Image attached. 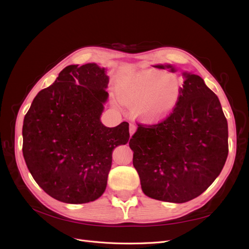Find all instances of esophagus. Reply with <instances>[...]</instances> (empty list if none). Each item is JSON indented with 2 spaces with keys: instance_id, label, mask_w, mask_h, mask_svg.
<instances>
[{
  "instance_id": "esophagus-1",
  "label": "esophagus",
  "mask_w": 249,
  "mask_h": 249,
  "mask_svg": "<svg viewBox=\"0 0 249 249\" xmlns=\"http://www.w3.org/2000/svg\"><path fill=\"white\" fill-rule=\"evenodd\" d=\"M136 130H137V127H136V125L135 124H130V136L132 137L134 134H135V132H136Z\"/></svg>"
}]
</instances>
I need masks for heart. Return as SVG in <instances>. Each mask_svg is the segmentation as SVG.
<instances>
[{"label": "heart", "mask_w": 249, "mask_h": 249, "mask_svg": "<svg viewBox=\"0 0 249 249\" xmlns=\"http://www.w3.org/2000/svg\"><path fill=\"white\" fill-rule=\"evenodd\" d=\"M114 95L119 104L134 110L141 122L158 123L177 107L181 97V82L172 74L142 70L119 80Z\"/></svg>", "instance_id": "heart-1"}]
</instances>
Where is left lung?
I'll use <instances>...</instances> for the list:
<instances>
[{"label":"left lung","instance_id":"left-lung-1","mask_svg":"<svg viewBox=\"0 0 249 249\" xmlns=\"http://www.w3.org/2000/svg\"><path fill=\"white\" fill-rule=\"evenodd\" d=\"M152 67L177 71L169 64ZM182 75L175 110L158 124H138L128 143L143 193L170 203H185L206 191L229 152L228 122L217 96L200 76Z\"/></svg>","mask_w":249,"mask_h":249}]
</instances>
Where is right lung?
<instances>
[{"label": "right lung", "mask_w": 249, "mask_h": 249, "mask_svg": "<svg viewBox=\"0 0 249 249\" xmlns=\"http://www.w3.org/2000/svg\"><path fill=\"white\" fill-rule=\"evenodd\" d=\"M107 68L70 65L34 99L22 125V153L38 185L68 204L104 194L112 152L130 138L128 124L101 122L108 100Z\"/></svg>", "instance_id": "obj_1"}]
</instances>
